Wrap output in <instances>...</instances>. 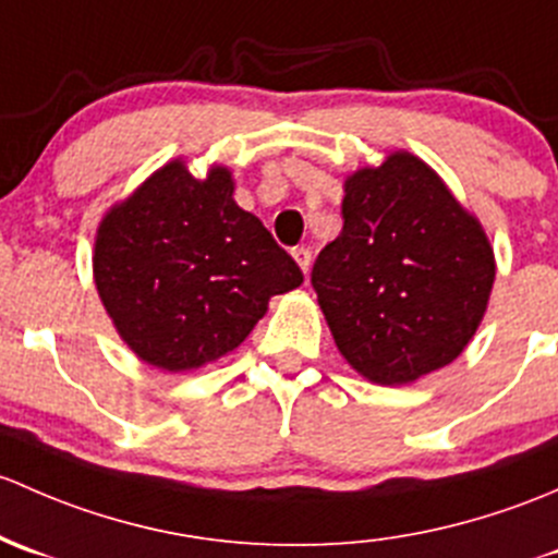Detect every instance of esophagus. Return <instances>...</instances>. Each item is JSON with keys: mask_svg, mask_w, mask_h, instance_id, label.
Returning <instances> with one entry per match:
<instances>
[{"mask_svg": "<svg viewBox=\"0 0 558 558\" xmlns=\"http://www.w3.org/2000/svg\"><path fill=\"white\" fill-rule=\"evenodd\" d=\"M292 257H295V263L301 266V271L308 274V268H312V250H308V246H295V250H292Z\"/></svg>", "mask_w": 558, "mask_h": 558, "instance_id": "34e87169", "label": "esophagus"}]
</instances>
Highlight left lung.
<instances>
[{"label": "left lung", "mask_w": 558, "mask_h": 558, "mask_svg": "<svg viewBox=\"0 0 558 558\" xmlns=\"http://www.w3.org/2000/svg\"><path fill=\"white\" fill-rule=\"evenodd\" d=\"M341 215L312 284L347 363L376 384L416 381L453 363L494 284L478 220L411 153L354 171Z\"/></svg>", "instance_id": "1"}]
</instances>
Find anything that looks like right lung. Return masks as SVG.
<instances>
[{
  "mask_svg": "<svg viewBox=\"0 0 558 558\" xmlns=\"http://www.w3.org/2000/svg\"><path fill=\"white\" fill-rule=\"evenodd\" d=\"M94 277L120 338L145 363L193 371L233 352L298 263L233 201L228 169L163 166L101 220Z\"/></svg>",
  "mask_w": 558,
  "mask_h": 558,
  "instance_id": "add662e5",
  "label": "right lung"
}]
</instances>
